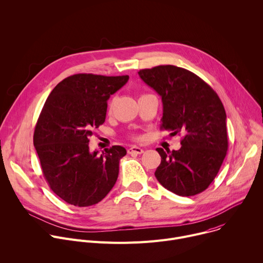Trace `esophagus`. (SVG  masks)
<instances>
[{
	"instance_id": "obj_1",
	"label": "esophagus",
	"mask_w": 263,
	"mask_h": 263,
	"mask_svg": "<svg viewBox=\"0 0 263 263\" xmlns=\"http://www.w3.org/2000/svg\"><path fill=\"white\" fill-rule=\"evenodd\" d=\"M143 153V149L141 147H138V146H131L130 148H128V154H136V155H140Z\"/></svg>"
}]
</instances>
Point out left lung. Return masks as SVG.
Returning <instances> with one entry per match:
<instances>
[{
  "mask_svg": "<svg viewBox=\"0 0 263 263\" xmlns=\"http://www.w3.org/2000/svg\"><path fill=\"white\" fill-rule=\"evenodd\" d=\"M162 98L161 129L183 135L179 151H156L158 182L180 196H193L211 185L228 149L226 112L212 87L193 72L161 65L138 72Z\"/></svg>",
  "mask_w": 263,
  "mask_h": 263,
  "instance_id": "1",
  "label": "left lung"
}]
</instances>
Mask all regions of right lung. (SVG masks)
Here are the masks:
<instances>
[{
  "mask_svg": "<svg viewBox=\"0 0 263 263\" xmlns=\"http://www.w3.org/2000/svg\"><path fill=\"white\" fill-rule=\"evenodd\" d=\"M129 76L74 74L46 99L34 132L43 176L60 198L75 206L100 202L115 186L125 147L90 152L89 137L105 122L107 100Z\"/></svg>",
  "mask_w": 263,
  "mask_h": 263,
  "instance_id": "add662e5",
  "label": "right lung"
}]
</instances>
